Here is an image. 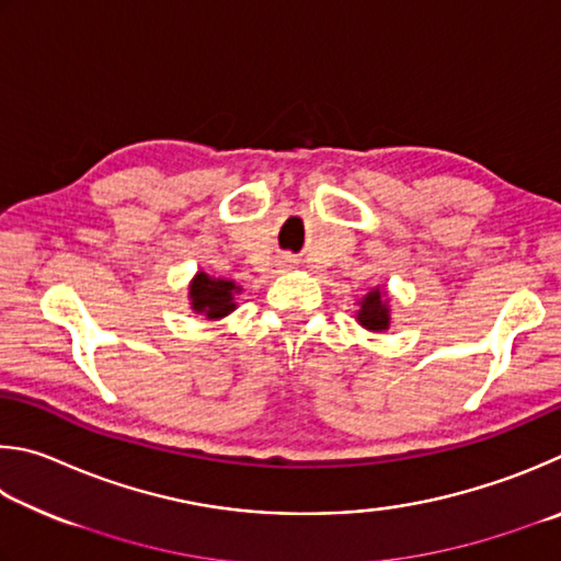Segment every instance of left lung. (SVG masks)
<instances>
[{"label":"left lung","mask_w":561,"mask_h":561,"mask_svg":"<svg viewBox=\"0 0 561 561\" xmlns=\"http://www.w3.org/2000/svg\"><path fill=\"white\" fill-rule=\"evenodd\" d=\"M357 320L365 325L367 330H387L389 328V308L387 300L381 296V290H371L369 296L362 300V310Z\"/></svg>","instance_id":"obj_1"}]
</instances>
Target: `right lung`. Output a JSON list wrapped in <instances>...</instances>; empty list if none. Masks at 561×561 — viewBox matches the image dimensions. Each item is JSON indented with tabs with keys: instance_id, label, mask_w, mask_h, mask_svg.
<instances>
[{
	"instance_id": "add662e5",
	"label": "right lung",
	"mask_w": 561,
	"mask_h": 561,
	"mask_svg": "<svg viewBox=\"0 0 561 561\" xmlns=\"http://www.w3.org/2000/svg\"><path fill=\"white\" fill-rule=\"evenodd\" d=\"M241 288L231 280H221V278H209L206 273H199L192 280L190 288V298H192V308L196 312H204L206 318H224L236 308L233 302V293H239Z\"/></svg>"
}]
</instances>
